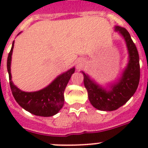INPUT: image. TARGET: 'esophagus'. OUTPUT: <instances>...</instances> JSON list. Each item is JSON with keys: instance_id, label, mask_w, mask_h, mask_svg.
I'll return each instance as SVG.
<instances>
[{"instance_id": "esophagus-1", "label": "esophagus", "mask_w": 148, "mask_h": 148, "mask_svg": "<svg viewBox=\"0 0 148 148\" xmlns=\"http://www.w3.org/2000/svg\"><path fill=\"white\" fill-rule=\"evenodd\" d=\"M77 67H80V64H78V65H77Z\"/></svg>"}]
</instances>
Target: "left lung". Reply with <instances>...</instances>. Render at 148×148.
I'll use <instances>...</instances> for the list:
<instances>
[{"mask_svg":"<svg viewBox=\"0 0 148 148\" xmlns=\"http://www.w3.org/2000/svg\"><path fill=\"white\" fill-rule=\"evenodd\" d=\"M115 30L119 31L125 39L130 58L128 65L119 82L112 86L110 90H106L96 84L83 72L84 84L88 90L90 103L98 110L106 111L117 110L126 103L135 93L140 81V63L138 49L126 29L117 26Z\"/></svg>","mask_w":148,"mask_h":148,"instance_id":"1","label":"left lung"}]
</instances>
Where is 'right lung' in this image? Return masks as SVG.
Listing matches in <instances>:
<instances>
[{
	"label": "right lung",
	"mask_w": 148,
	"mask_h": 148,
	"mask_svg": "<svg viewBox=\"0 0 148 148\" xmlns=\"http://www.w3.org/2000/svg\"><path fill=\"white\" fill-rule=\"evenodd\" d=\"M14 42L8 53L7 67L9 74L10 87L13 96L18 104L24 110L37 116L51 117L56 114L62 108L64 102V92L71 77L74 72V67L58 77L49 86L35 92H24L14 85L10 74V60Z\"/></svg>",
	"instance_id": "1"
}]
</instances>
